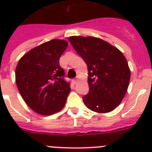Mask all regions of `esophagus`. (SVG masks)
Wrapping results in <instances>:
<instances>
[{"instance_id":"obj_1","label":"esophagus","mask_w":152,"mask_h":152,"mask_svg":"<svg viewBox=\"0 0 152 152\" xmlns=\"http://www.w3.org/2000/svg\"><path fill=\"white\" fill-rule=\"evenodd\" d=\"M77 79H73V80H72V83H73L74 84H77Z\"/></svg>"}]
</instances>
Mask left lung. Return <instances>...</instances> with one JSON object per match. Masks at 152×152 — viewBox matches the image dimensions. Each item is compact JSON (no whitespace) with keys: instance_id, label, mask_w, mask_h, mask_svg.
I'll return each mask as SVG.
<instances>
[{"instance_id":"obj_1","label":"left lung","mask_w":152,"mask_h":152,"mask_svg":"<svg viewBox=\"0 0 152 152\" xmlns=\"http://www.w3.org/2000/svg\"><path fill=\"white\" fill-rule=\"evenodd\" d=\"M68 40L88 65L89 92L82 97L84 104L100 113L113 110L129 84L131 72L125 56L101 39L71 36Z\"/></svg>"}]
</instances>
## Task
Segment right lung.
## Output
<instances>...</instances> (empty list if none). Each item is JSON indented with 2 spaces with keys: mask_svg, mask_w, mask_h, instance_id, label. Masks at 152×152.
I'll list each match as a JSON object with an SVG mask.
<instances>
[{
  "mask_svg": "<svg viewBox=\"0 0 152 152\" xmlns=\"http://www.w3.org/2000/svg\"><path fill=\"white\" fill-rule=\"evenodd\" d=\"M68 44L62 39L44 42L29 51L17 64V88L25 103L37 113L52 115L66 103L71 88L64 79L59 58Z\"/></svg>",
  "mask_w": 152,
  "mask_h": 152,
  "instance_id": "add662e5",
  "label": "right lung"
}]
</instances>
